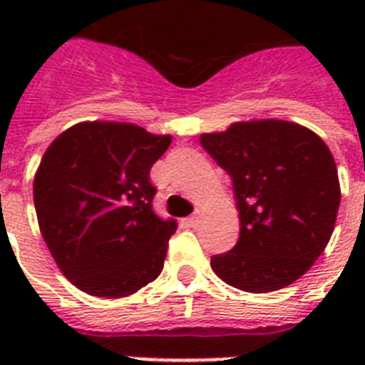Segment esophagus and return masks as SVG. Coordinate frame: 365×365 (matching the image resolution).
<instances>
[{
  "label": "esophagus",
  "mask_w": 365,
  "mask_h": 365,
  "mask_svg": "<svg viewBox=\"0 0 365 365\" xmlns=\"http://www.w3.org/2000/svg\"><path fill=\"white\" fill-rule=\"evenodd\" d=\"M199 222H200L199 214H195V216H191V217H187V220H185V223H187L189 227H197V225H199Z\"/></svg>",
  "instance_id": "34e87169"
}]
</instances>
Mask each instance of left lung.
Returning <instances> with one entry per match:
<instances>
[{
  "label": "left lung",
  "mask_w": 365,
  "mask_h": 365,
  "mask_svg": "<svg viewBox=\"0 0 365 365\" xmlns=\"http://www.w3.org/2000/svg\"><path fill=\"white\" fill-rule=\"evenodd\" d=\"M200 143L233 180L240 217L239 242L212 257V271L250 294L295 282L322 255L337 220L341 185L328 145L282 119L233 123L200 134Z\"/></svg>",
  "instance_id": "obj_1"
}]
</instances>
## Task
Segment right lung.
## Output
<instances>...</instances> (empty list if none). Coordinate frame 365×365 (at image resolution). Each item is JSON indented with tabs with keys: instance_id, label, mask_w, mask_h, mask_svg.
I'll use <instances>...</instances> for the list:
<instances>
[{
	"instance_id": "add662e5",
	"label": "right lung",
	"mask_w": 365,
	"mask_h": 365,
	"mask_svg": "<svg viewBox=\"0 0 365 365\" xmlns=\"http://www.w3.org/2000/svg\"><path fill=\"white\" fill-rule=\"evenodd\" d=\"M170 142L134 123L83 121L43 155L34 178L39 231L85 294L126 297L163 271L178 225L153 212L149 170Z\"/></svg>"
}]
</instances>
